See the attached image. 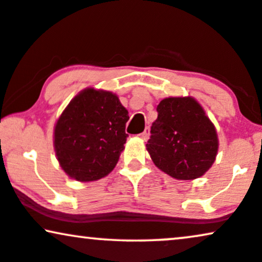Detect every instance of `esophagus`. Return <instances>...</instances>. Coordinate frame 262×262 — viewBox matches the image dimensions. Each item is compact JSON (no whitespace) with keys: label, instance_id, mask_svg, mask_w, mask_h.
<instances>
[{"label":"esophagus","instance_id":"obj_1","mask_svg":"<svg viewBox=\"0 0 262 262\" xmlns=\"http://www.w3.org/2000/svg\"><path fill=\"white\" fill-rule=\"evenodd\" d=\"M139 137H140V138L142 139V140L146 141L147 139L150 138V129H148V128H145V130L142 132L141 134H139Z\"/></svg>","mask_w":262,"mask_h":262}]
</instances>
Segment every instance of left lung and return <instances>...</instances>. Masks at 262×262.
Listing matches in <instances>:
<instances>
[{"label":"left lung","instance_id":"obj_1","mask_svg":"<svg viewBox=\"0 0 262 262\" xmlns=\"http://www.w3.org/2000/svg\"><path fill=\"white\" fill-rule=\"evenodd\" d=\"M146 148L156 167L178 180H194L209 170L219 150L213 122L192 97H170L157 106Z\"/></svg>","mask_w":262,"mask_h":262}]
</instances>
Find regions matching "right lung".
<instances>
[{"mask_svg": "<svg viewBox=\"0 0 262 262\" xmlns=\"http://www.w3.org/2000/svg\"><path fill=\"white\" fill-rule=\"evenodd\" d=\"M128 111L112 92L85 88L69 102L54 125L53 144L61 169L89 183L117 164L128 134Z\"/></svg>", "mask_w": 262, "mask_h": 262, "instance_id": "right-lung-1", "label": "right lung"}]
</instances>
